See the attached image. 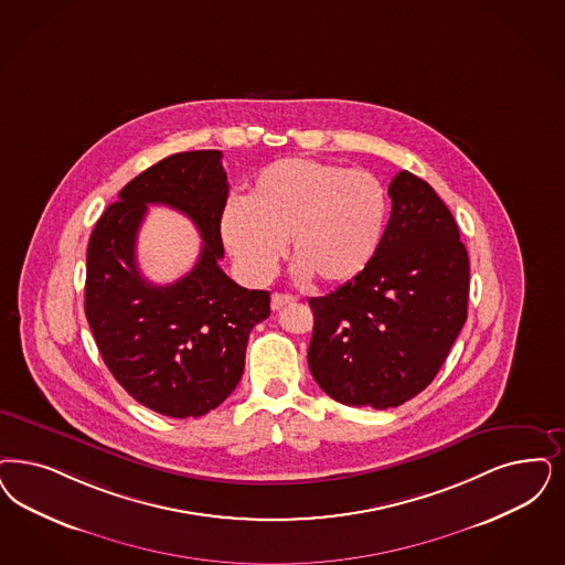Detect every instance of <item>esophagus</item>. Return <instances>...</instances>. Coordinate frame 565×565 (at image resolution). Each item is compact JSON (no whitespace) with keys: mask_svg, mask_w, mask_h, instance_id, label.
<instances>
[{"mask_svg":"<svg viewBox=\"0 0 565 565\" xmlns=\"http://www.w3.org/2000/svg\"><path fill=\"white\" fill-rule=\"evenodd\" d=\"M294 296H290V294H273L271 296V309L273 311H279V309H284L286 305H292Z\"/></svg>","mask_w":565,"mask_h":565,"instance_id":"1","label":"esophagus"}]
</instances>
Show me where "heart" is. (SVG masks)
I'll return each mask as SVG.
<instances>
[{
	"label": "heart",
	"instance_id": "obj_1",
	"mask_svg": "<svg viewBox=\"0 0 565 565\" xmlns=\"http://www.w3.org/2000/svg\"><path fill=\"white\" fill-rule=\"evenodd\" d=\"M386 214V190L367 171L284 158L254 177L246 204H227L221 235L253 284L271 279L290 239L296 275L335 286L367 269Z\"/></svg>",
	"mask_w": 565,
	"mask_h": 565
}]
</instances>
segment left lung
Segmentation results:
<instances>
[{
  "mask_svg": "<svg viewBox=\"0 0 565 565\" xmlns=\"http://www.w3.org/2000/svg\"><path fill=\"white\" fill-rule=\"evenodd\" d=\"M367 269L311 298L309 370L333 401L390 409L428 388L467 319L469 258L447 204L401 171Z\"/></svg>",
  "mask_w": 565,
  "mask_h": 565,
  "instance_id": "obj_1",
  "label": "left lung"
}]
</instances>
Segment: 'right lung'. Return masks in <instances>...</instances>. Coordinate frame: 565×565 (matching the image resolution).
Masks as SVG:
<instances>
[{
	"label": "right lung",
	"mask_w": 565,
	"mask_h": 565,
	"mask_svg": "<svg viewBox=\"0 0 565 565\" xmlns=\"http://www.w3.org/2000/svg\"><path fill=\"white\" fill-rule=\"evenodd\" d=\"M221 158L194 150L156 162L120 190L87 246L85 315L106 367L137 403L175 419L206 415L234 392L250 331L271 312L269 292L246 290L218 267L230 192ZM148 203L190 215L203 237L195 269L167 287L136 267Z\"/></svg>",
	"instance_id": "1"
}]
</instances>
